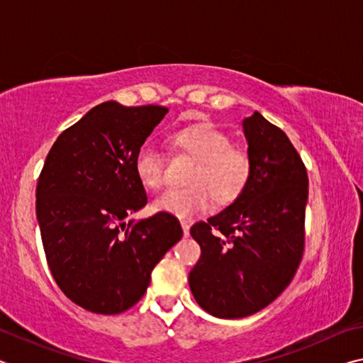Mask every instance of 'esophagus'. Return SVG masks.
<instances>
[{"label":"esophagus","instance_id":"obj_1","mask_svg":"<svg viewBox=\"0 0 363 363\" xmlns=\"http://www.w3.org/2000/svg\"><path fill=\"white\" fill-rule=\"evenodd\" d=\"M181 225H182L184 237H189V233H190V224L187 223V220H181Z\"/></svg>","mask_w":363,"mask_h":363}]
</instances>
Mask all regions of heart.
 <instances>
[{"label":"heart","instance_id":"b5f03b06","mask_svg":"<svg viewBox=\"0 0 363 363\" xmlns=\"http://www.w3.org/2000/svg\"><path fill=\"white\" fill-rule=\"evenodd\" d=\"M176 150L195 160L187 174L190 186L168 189L155 196L152 208L176 218H190L205 211L214 201L218 206L235 203L253 177V158L230 136L211 121L192 123L171 133ZM134 173L147 189H160L164 182V158L157 147L140 145L134 155Z\"/></svg>","mask_w":363,"mask_h":363}]
</instances>
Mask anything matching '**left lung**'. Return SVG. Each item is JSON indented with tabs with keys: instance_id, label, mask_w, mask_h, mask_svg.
I'll use <instances>...</instances> for the list:
<instances>
[{
	"instance_id": "left-lung-1",
	"label": "left lung",
	"mask_w": 363,
	"mask_h": 363,
	"mask_svg": "<svg viewBox=\"0 0 363 363\" xmlns=\"http://www.w3.org/2000/svg\"><path fill=\"white\" fill-rule=\"evenodd\" d=\"M253 177L240 199L190 227L201 256L189 274L196 303L219 318L264 309L303 259L309 179L286 134L259 112L243 120Z\"/></svg>"
}]
</instances>
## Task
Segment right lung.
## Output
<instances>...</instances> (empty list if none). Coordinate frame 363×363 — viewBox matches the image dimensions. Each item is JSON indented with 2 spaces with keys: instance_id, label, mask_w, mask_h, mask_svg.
Returning a JSON list of instances; mask_svg holds the SVG:
<instances>
[{
  "instance_id": "1",
  "label": "right lung",
  "mask_w": 363,
  "mask_h": 363,
  "mask_svg": "<svg viewBox=\"0 0 363 363\" xmlns=\"http://www.w3.org/2000/svg\"><path fill=\"white\" fill-rule=\"evenodd\" d=\"M162 106H96L60 134L36 186V218L54 280L96 314L125 312L144 296L150 274L182 238L169 213L126 218L147 203L134 155L163 116Z\"/></svg>"
}]
</instances>
